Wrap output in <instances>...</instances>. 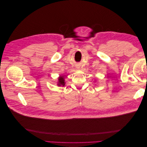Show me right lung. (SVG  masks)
<instances>
[{
    "mask_svg": "<svg viewBox=\"0 0 147 147\" xmlns=\"http://www.w3.org/2000/svg\"><path fill=\"white\" fill-rule=\"evenodd\" d=\"M59 82H58V85L59 86H64L65 85V82H64V77H60L59 78Z\"/></svg>",
    "mask_w": 147,
    "mask_h": 147,
    "instance_id": "obj_1",
    "label": "right lung"
}]
</instances>
